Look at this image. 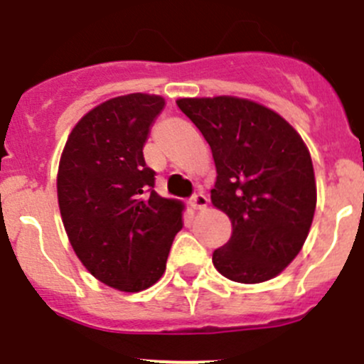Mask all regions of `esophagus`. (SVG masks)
<instances>
[{
  "mask_svg": "<svg viewBox=\"0 0 364 364\" xmlns=\"http://www.w3.org/2000/svg\"><path fill=\"white\" fill-rule=\"evenodd\" d=\"M190 206H192L193 210H204V208L208 206V197L204 196L203 192L196 193V196L190 199Z\"/></svg>",
  "mask_w": 364,
  "mask_h": 364,
  "instance_id": "esophagus-1",
  "label": "esophagus"
}]
</instances>
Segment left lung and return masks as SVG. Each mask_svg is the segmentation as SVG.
<instances>
[{
	"mask_svg": "<svg viewBox=\"0 0 364 364\" xmlns=\"http://www.w3.org/2000/svg\"><path fill=\"white\" fill-rule=\"evenodd\" d=\"M176 103L210 144L217 167L211 203L232 225L229 242L213 252L215 268L243 284L279 276L301 252L316 208L304 140L279 114L242 97Z\"/></svg>",
	"mask_w": 364,
	"mask_h": 364,
	"instance_id": "obj_1",
	"label": "left lung"
}]
</instances>
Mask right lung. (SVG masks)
<instances>
[{
    "label": "right lung",
    "instance_id": "right-lung-1",
    "mask_svg": "<svg viewBox=\"0 0 364 364\" xmlns=\"http://www.w3.org/2000/svg\"><path fill=\"white\" fill-rule=\"evenodd\" d=\"M161 96L128 94L85 114L67 139L56 192L69 242L96 279L121 291H142L165 272L183 203L154 192L144 160Z\"/></svg>",
    "mask_w": 364,
    "mask_h": 364
}]
</instances>
